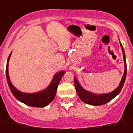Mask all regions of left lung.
Wrapping results in <instances>:
<instances>
[{"label": "left lung", "mask_w": 133, "mask_h": 133, "mask_svg": "<svg viewBox=\"0 0 133 133\" xmlns=\"http://www.w3.org/2000/svg\"><path fill=\"white\" fill-rule=\"evenodd\" d=\"M121 44V47L122 48V54H123V58H124V74L122 75V79H121V82L119 83V85L118 86L114 91H112L110 93L107 94H94V93L91 92L89 91L86 90L81 86L79 81L77 78L75 77L74 83L75 86L76 91L77 93V95L79 96V98L81 99L82 102H83L85 104H89V105H100L105 104L112 100L113 98L118 96L119 93L121 92V89L124 85V81H125L126 77H127V62H126V56L124 50L122 46V44L120 42Z\"/></svg>", "instance_id": "1"}]
</instances>
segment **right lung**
I'll list each match as a JSON object with an SVG mask.
<instances>
[{
	"label": "right lung",
	"mask_w": 133,
	"mask_h": 133,
	"mask_svg": "<svg viewBox=\"0 0 133 133\" xmlns=\"http://www.w3.org/2000/svg\"><path fill=\"white\" fill-rule=\"evenodd\" d=\"M12 52L8 58L6 68V77L8 85L12 95L15 97L16 99L21 102L29 106H34L37 108L46 107L50 103L52 102L56 94V90L59 82L61 81L62 76L65 73L64 71H61L55 73L53 77L52 80L51 81L49 85L46 89L39 91L36 93H25L19 91L15 87L10 80L9 75V62L11 58Z\"/></svg>",
	"instance_id": "right-lung-1"
}]
</instances>
